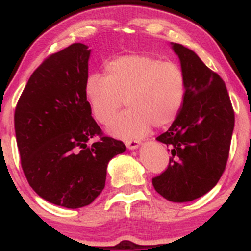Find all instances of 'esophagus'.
Returning a JSON list of instances; mask_svg holds the SVG:
<instances>
[{
    "instance_id": "esophagus-1",
    "label": "esophagus",
    "mask_w": 251,
    "mask_h": 251,
    "mask_svg": "<svg viewBox=\"0 0 251 251\" xmlns=\"http://www.w3.org/2000/svg\"><path fill=\"white\" fill-rule=\"evenodd\" d=\"M140 142L139 140H126V146L128 150H135L139 148Z\"/></svg>"
}]
</instances>
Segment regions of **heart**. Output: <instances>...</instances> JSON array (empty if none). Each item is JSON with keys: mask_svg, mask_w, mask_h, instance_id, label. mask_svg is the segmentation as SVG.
Listing matches in <instances>:
<instances>
[{"mask_svg": "<svg viewBox=\"0 0 251 251\" xmlns=\"http://www.w3.org/2000/svg\"><path fill=\"white\" fill-rule=\"evenodd\" d=\"M186 80L180 66L146 54H127L105 63V75L86 77L85 98L92 116L106 125L123 105L127 109L108 126L119 138H140L151 125L175 122L185 100Z\"/></svg>", "mask_w": 251, "mask_h": 251, "instance_id": "b5f03b06", "label": "heart"}]
</instances>
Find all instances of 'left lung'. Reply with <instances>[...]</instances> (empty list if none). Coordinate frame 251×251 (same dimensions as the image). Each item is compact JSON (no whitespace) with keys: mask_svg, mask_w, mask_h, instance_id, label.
Wrapping results in <instances>:
<instances>
[{"mask_svg":"<svg viewBox=\"0 0 251 251\" xmlns=\"http://www.w3.org/2000/svg\"><path fill=\"white\" fill-rule=\"evenodd\" d=\"M185 74V100L180 113L157 140L171 151L168 169L152 179L155 191L175 203L209 192L226 170L235 113L226 83L195 51L171 43Z\"/></svg>","mask_w":251,"mask_h":251,"instance_id":"8db88e82","label":"left lung"}]
</instances>
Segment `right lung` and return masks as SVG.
I'll use <instances>...</instances> for the list:
<instances>
[{"instance_id": "1", "label": "right lung", "mask_w": 251, "mask_h": 251, "mask_svg": "<svg viewBox=\"0 0 251 251\" xmlns=\"http://www.w3.org/2000/svg\"><path fill=\"white\" fill-rule=\"evenodd\" d=\"M91 50L83 43L51 54L17 101L15 134L25 178L43 200L68 209L88 205L105 188L109 160L125 144L103 137L85 98ZM97 136L100 140L91 143Z\"/></svg>"}]
</instances>
